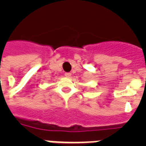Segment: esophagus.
I'll list each match as a JSON object with an SVG mask.
<instances>
[{
	"label": "esophagus",
	"instance_id": "esophagus-1",
	"mask_svg": "<svg viewBox=\"0 0 146 146\" xmlns=\"http://www.w3.org/2000/svg\"><path fill=\"white\" fill-rule=\"evenodd\" d=\"M65 76L66 77H70L72 76V74H71L70 72H66V73H65Z\"/></svg>",
	"mask_w": 146,
	"mask_h": 146
}]
</instances>
